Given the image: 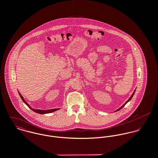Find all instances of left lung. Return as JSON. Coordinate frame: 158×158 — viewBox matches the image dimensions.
I'll return each mask as SVG.
<instances>
[{
    "label": "left lung",
    "instance_id": "left-lung-1",
    "mask_svg": "<svg viewBox=\"0 0 158 158\" xmlns=\"http://www.w3.org/2000/svg\"><path fill=\"white\" fill-rule=\"evenodd\" d=\"M135 91H134V92H133V94H132V95H131V97H130V98H129V99H128V100H127V102H125V104H124V105H123V106H121V107H120V108H119V109H118V110H117V111H119V110H121V109H122V108H123V106H125V105H126V104H127V103H128V102H129V101H130V100H131V98H132V97H133V95H134V94H135Z\"/></svg>",
    "mask_w": 158,
    "mask_h": 158
}]
</instances>
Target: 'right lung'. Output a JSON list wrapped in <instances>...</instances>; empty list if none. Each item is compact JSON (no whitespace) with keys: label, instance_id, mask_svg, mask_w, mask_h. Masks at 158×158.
Masks as SVG:
<instances>
[{"label":"right lung","instance_id":"1","mask_svg":"<svg viewBox=\"0 0 158 158\" xmlns=\"http://www.w3.org/2000/svg\"><path fill=\"white\" fill-rule=\"evenodd\" d=\"M19 95H20V97H21V98H22V100H23V102L32 110V111H33L34 112H35V113H39V114H47V113H52V112H54V111H57L58 110H59L58 108V109H53V110H34V109H33V108H31L30 106V105L25 101V100L23 99V96L21 95V94L19 92Z\"/></svg>","mask_w":158,"mask_h":158}]
</instances>
